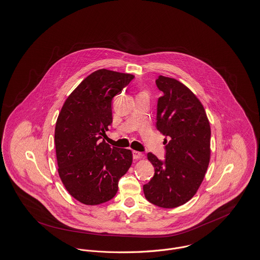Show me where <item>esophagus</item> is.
I'll use <instances>...</instances> for the list:
<instances>
[{"label":"esophagus","mask_w":260,"mask_h":260,"mask_svg":"<svg viewBox=\"0 0 260 260\" xmlns=\"http://www.w3.org/2000/svg\"><path fill=\"white\" fill-rule=\"evenodd\" d=\"M133 156H134V159H141L144 157V154L140 151H137V150H134L133 151Z\"/></svg>","instance_id":"34e87169"}]
</instances>
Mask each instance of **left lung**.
Returning <instances> with one entry per match:
<instances>
[{
  "label": "left lung",
  "instance_id": "1",
  "mask_svg": "<svg viewBox=\"0 0 260 260\" xmlns=\"http://www.w3.org/2000/svg\"><path fill=\"white\" fill-rule=\"evenodd\" d=\"M164 92L157 103V129L165 140L166 160L154 154L147 158L154 175L144 185L145 199L164 208L190 201L199 190L210 160V124L198 96L182 83L158 76Z\"/></svg>",
  "mask_w": 260,
  "mask_h": 260
}]
</instances>
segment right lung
Returning a JSON list of instances; mask_svg holds the SVG:
<instances>
[{"label":"right lung","instance_id":"right-lung-1","mask_svg":"<svg viewBox=\"0 0 260 260\" xmlns=\"http://www.w3.org/2000/svg\"><path fill=\"white\" fill-rule=\"evenodd\" d=\"M135 78L132 74L98 70L64 101L55 128L59 178L78 202L96 205L111 201L118 179L133 162V152L111 147L104 140L113 122L112 101Z\"/></svg>","mask_w":260,"mask_h":260}]
</instances>
